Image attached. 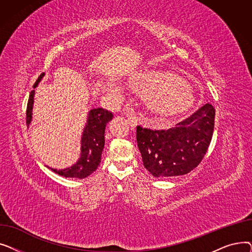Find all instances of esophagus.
Wrapping results in <instances>:
<instances>
[{"label": "esophagus", "mask_w": 252, "mask_h": 252, "mask_svg": "<svg viewBox=\"0 0 252 252\" xmlns=\"http://www.w3.org/2000/svg\"><path fill=\"white\" fill-rule=\"evenodd\" d=\"M127 123H128V125H129V126L131 127V128H136V126H137V125H138V121H137V118H136V116H134V115H129L128 117H127Z\"/></svg>", "instance_id": "obj_1"}]
</instances>
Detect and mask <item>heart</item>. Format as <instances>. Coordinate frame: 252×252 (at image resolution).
<instances>
[{
	"label": "heart",
	"instance_id": "1",
	"mask_svg": "<svg viewBox=\"0 0 252 252\" xmlns=\"http://www.w3.org/2000/svg\"><path fill=\"white\" fill-rule=\"evenodd\" d=\"M127 85L133 92L145 96L148 112L161 122L183 117L196 104L192 87L170 71L140 70L127 78Z\"/></svg>",
	"mask_w": 252,
	"mask_h": 252
}]
</instances>
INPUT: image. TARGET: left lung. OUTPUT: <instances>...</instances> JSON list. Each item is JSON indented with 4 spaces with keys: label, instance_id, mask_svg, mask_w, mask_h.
<instances>
[{
    "label": "left lung",
    "instance_id": "obj_1",
    "mask_svg": "<svg viewBox=\"0 0 252 252\" xmlns=\"http://www.w3.org/2000/svg\"><path fill=\"white\" fill-rule=\"evenodd\" d=\"M216 110L206 103L169 129L137 126V143L144 166L155 178L183 176L201 162L215 127Z\"/></svg>",
    "mask_w": 252,
    "mask_h": 252
}]
</instances>
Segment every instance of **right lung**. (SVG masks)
Listing matches in <instances>:
<instances>
[{
  "instance_id": "add662e5",
  "label": "right lung",
  "mask_w": 252,
  "mask_h": 252,
  "mask_svg": "<svg viewBox=\"0 0 252 252\" xmlns=\"http://www.w3.org/2000/svg\"><path fill=\"white\" fill-rule=\"evenodd\" d=\"M44 75L45 73L43 72L38 76L33 85V89L37 87ZM33 98L34 90L31 92L28 102V108H26V125L28 126H30L32 118ZM112 118L113 114L103 108H94L90 110L88 122L82 136V151L79 159L70 167L64 169H51L62 177L75 179H85L90 176L93 171H95L100 164L102 151L104 149L105 127Z\"/></svg>"
}]
</instances>
